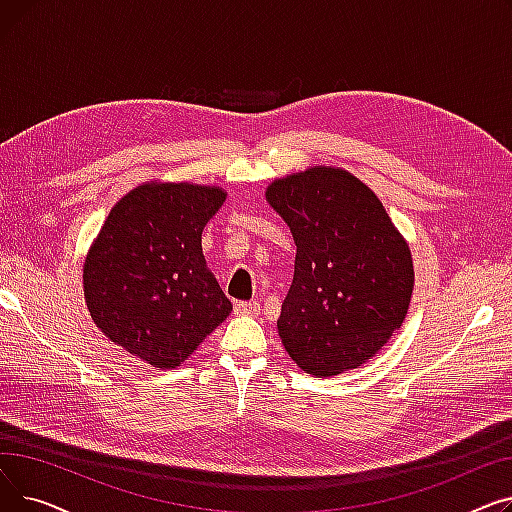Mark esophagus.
Returning <instances> with one entry per match:
<instances>
[{"label": "esophagus", "mask_w": 512, "mask_h": 512, "mask_svg": "<svg viewBox=\"0 0 512 512\" xmlns=\"http://www.w3.org/2000/svg\"><path fill=\"white\" fill-rule=\"evenodd\" d=\"M234 313H236V315H251V317H255V315L261 313V307H259L257 301H251V303H236V305H234Z\"/></svg>", "instance_id": "34e87169"}]
</instances>
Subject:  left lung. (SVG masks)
I'll return each instance as SVG.
<instances>
[{
    "label": "left lung",
    "instance_id": "8db88e82",
    "mask_svg": "<svg viewBox=\"0 0 512 512\" xmlns=\"http://www.w3.org/2000/svg\"><path fill=\"white\" fill-rule=\"evenodd\" d=\"M265 201L297 245L278 317L286 353L324 378L361 367L407 317L415 286L409 242L378 195L342 168L276 178Z\"/></svg>",
    "mask_w": 512,
    "mask_h": 512
}]
</instances>
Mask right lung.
Returning <instances> with one entry per match:
<instances>
[{
	"instance_id": "1",
	"label": "right lung",
	"mask_w": 512,
	"mask_h": 512,
	"mask_svg": "<svg viewBox=\"0 0 512 512\" xmlns=\"http://www.w3.org/2000/svg\"><path fill=\"white\" fill-rule=\"evenodd\" d=\"M228 193L143 182L107 215L85 257V303L101 334L157 369H174L230 315L201 234Z\"/></svg>"
}]
</instances>
